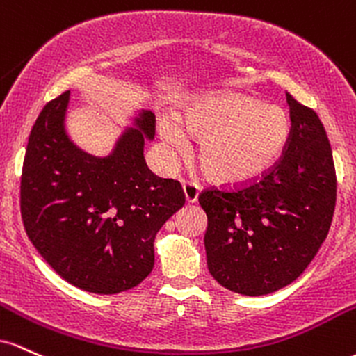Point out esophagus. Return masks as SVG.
I'll list each match as a JSON object with an SVG mask.
<instances>
[{"instance_id":"obj_1","label":"esophagus","mask_w":356,"mask_h":356,"mask_svg":"<svg viewBox=\"0 0 356 356\" xmlns=\"http://www.w3.org/2000/svg\"><path fill=\"white\" fill-rule=\"evenodd\" d=\"M183 193H185L186 202L195 203L198 200L200 186L195 181H183Z\"/></svg>"}]
</instances>
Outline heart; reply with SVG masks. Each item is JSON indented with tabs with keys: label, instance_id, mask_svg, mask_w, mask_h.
<instances>
[{
	"label": "heart",
	"instance_id": "1",
	"mask_svg": "<svg viewBox=\"0 0 356 356\" xmlns=\"http://www.w3.org/2000/svg\"><path fill=\"white\" fill-rule=\"evenodd\" d=\"M184 124L175 115L159 121L161 141L186 149L190 134L200 138V161L215 181L237 185L262 177L284 153L291 118L277 104L247 94L207 95L190 104Z\"/></svg>",
	"mask_w": 356,
	"mask_h": 356
}]
</instances>
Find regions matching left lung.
Segmentation results:
<instances>
[{
  "label": "left lung",
  "mask_w": 356,
  "mask_h": 356,
  "mask_svg": "<svg viewBox=\"0 0 356 356\" xmlns=\"http://www.w3.org/2000/svg\"><path fill=\"white\" fill-rule=\"evenodd\" d=\"M291 138L266 177L237 190H207V264L218 284L243 296L282 289L305 273L328 235L337 175L318 114L287 94Z\"/></svg>",
  "instance_id": "left-lung-1"
}]
</instances>
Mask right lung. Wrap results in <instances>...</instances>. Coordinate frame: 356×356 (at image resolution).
I'll use <instances>...</instances> for the list:
<instances>
[{
	"instance_id": "right-lung-1",
	"label": "right lung",
	"mask_w": 356,
	"mask_h": 356,
	"mask_svg": "<svg viewBox=\"0 0 356 356\" xmlns=\"http://www.w3.org/2000/svg\"><path fill=\"white\" fill-rule=\"evenodd\" d=\"M70 90L40 113L23 161L19 205L26 235L60 277L95 294L143 282L154 266V237L185 205L177 179L159 178L145 161L154 114L141 109L106 156L67 134Z\"/></svg>"
}]
</instances>
